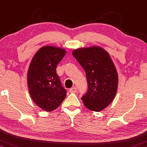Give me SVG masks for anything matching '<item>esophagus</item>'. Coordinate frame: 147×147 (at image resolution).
Returning a JSON list of instances; mask_svg holds the SVG:
<instances>
[{"label":"esophagus","instance_id":"1","mask_svg":"<svg viewBox=\"0 0 147 147\" xmlns=\"http://www.w3.org/2000/svg\"><path fill=\"white\" fill-rule=\"evenodd\" d=\"M69 92H70V93H76V92H77V88L75 87V86H74V87H72V88H71V89H69Z\"/></svg>","mask_w":147,"mask_h":147}]
</instances>
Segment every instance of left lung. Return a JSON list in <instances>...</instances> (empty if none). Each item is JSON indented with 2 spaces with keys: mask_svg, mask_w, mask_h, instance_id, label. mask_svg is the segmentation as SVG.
<instances>
[{
  "mask_svg": "<svg viewBox=\"0 0 147 147\" xmlns=\"http://www.w3.org/2000/svg\"><path fill=\"white\" fill-rule=\"evenodd\" d=\"M72 55L86 72L88 91L81 98L84 106L96 112L103 110L118 90V72L110 55L100 46L75 49Z\"/></svg>",
  "mask_w": 147,
  "mask_h": 147,
  "instance_id": "obj_1",
  "label": "left lung"
}]
</instances>
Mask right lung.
<instances>
[{
  "label": "right lung",
  "mask_w": 147,
  "mask_h": 147,
  "mask_svg": "<svg viewBox=\"0 0 147 147\" xmlns=\"http://www.w3.org/2000/svg\"><path fill=\"white\" fill-rule=\"evenodd\" d=\"M66 51L52 46H43L34 55L27 72V85L31 98L46 111L56 109L66 96L56 73V66Z\"/></svg>",
  "instance_id": "add662e5"
}]
</instances>
